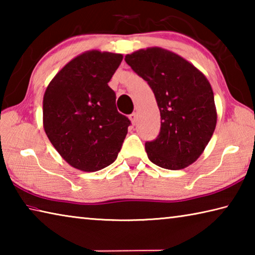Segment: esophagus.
<instances>
[{"mask_svg": "<svg viewBox=\"0 0 255 255\" xmlns=\"http://www.w3.org/2000/svg\"><path fill=\"white\" fill-rule=\"evenodd\" d=\"M129 119H130L131 123L135 125V123L137 122V114H136V112H132V114L129 116Z\"/></svg>", "mask_w": 255, "mask_h": 255, "instance_id": "esophagus-1", "label": "esophagus"}]
</instances>
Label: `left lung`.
Returning <instances> with one entry per match:
<instances>
[{"label": "left lung", "mask_w": 255, "mask_h": 255, "mask_svg": "<svg viewBox=\"0 0 255 255\" xmlns=\"http://www.w3.org/2000/svg\"><path fill=\"white\" fill-rule=\"evenodd\" d=\"M125 60L147 82L161 114L158 136L145 143L148 158L163 169H184L204 152L217 123L208 80L188 60L158 47L137 50Z\"/></svg>", "instance_id": "1"}]
</instances>
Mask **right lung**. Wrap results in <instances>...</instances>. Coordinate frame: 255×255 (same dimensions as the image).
<instances>
[{
  "instance_id": "add662e5",
  "label": "right lung",
  "mask_w": 255,
  "mask_h": 255,
  "mask_svg": "<svg viewBox=\"0 0 255 255\" xmlns=\"http://www.w3.org/2000/svg\"><path fill=\"white\" fill-rule=\"evenodd\" d=\"M122 54L86 51L66 64L44 96V128L50 143L73 167L105 169L117 158L130 120L118 112L108 83Z\"/></svg>"
}]
</instances>
